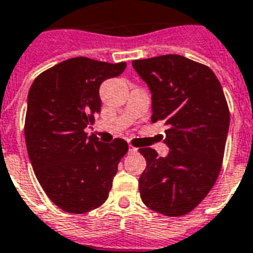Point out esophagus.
<instances>
[{"label":"esophagus","mask_w":253,"mask_h":253,"mask_svg":"<svg viewBox=\"0 0 253 253\" xmlns=\"http://www.w3.org/2000/svg\"><path fill=\"white\" fill-rule=\"evenodd\" d=\"M137 150H138V149L135 148V146H132V145H128V152H130V153H135Z\"/></svg>","instance_id":"1"}]
</instances>
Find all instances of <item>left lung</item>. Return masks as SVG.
<instances>
[{
	"mask_svg": "<svg viewBox=\"0 0 253 253\" xmlns=\"http://www.w3.org/2000/svg\"><path fill=\"white\" fill-rule=\"evenodd\" d=\"M152 92V122H164L160 157L141 148L146 168L139 176L142 202L153 211L181 217L192 211L217 181L229 130V108L222 86L210 67L169 54L132 61Z\"/></svg>",
	"mask_w": 253,
	"mask_h": 253,
	"instance_id": "8db88e82",
	"label": "left lung"
}]
</instances>
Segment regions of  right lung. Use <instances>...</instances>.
<instances>
[{"label":"right lung","mask_w":253,"mask_h":253,"mask_svg":"<svg viewBox=\"0 0 253 253\" xmlns=\"http://www.w3.org/2000/svg\"><path fill=\"white\" fill-rule=\"evenodd\" d=\"M126 62L77 57L35 78L28 92L25 143L36 179L63 211L84 214L101 206L128 145L101 143L85 128L100 112L99 88L125 72Z\"/></svg>","instance_id":"1"}]
</instances>
